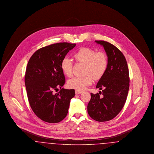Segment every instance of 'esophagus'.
Segmentation results:
<instances>
[{
	"mask_svg": "<svg viewBox=\"0 0 154 154\" xmlns=\"http://www.w3.org/2000/svg\"><path fill=\"white\" fill-rule=\"evenodd\" d=\"M81 93H82V91L75 90V94H80Z\"/></svg>",
	"mask_w": 154,
	"mask_h": 154,
	"instance_id": "34e87169",
	"label": "esophagus"
}]
</instances>
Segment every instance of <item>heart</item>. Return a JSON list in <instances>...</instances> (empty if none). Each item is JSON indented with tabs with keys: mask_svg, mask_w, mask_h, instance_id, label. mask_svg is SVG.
<instances>
[{
	"mask_svg": "<svg viewBox=\"0 0 154 154\" xmlns=\"http://www.w3.org/2000/svg\"><path fill=\"white\" fill-rule=\"evenodd\" d=\"M74 58L78 62L85 64V77H75L69 80L67 85L69 88L82 91L92 84V77L95 80L100 79L107 70L108 67V59L106 54L103 51L82 47L74 54ZM61 69L67 77L72 74L73 62L70 59L65 58L61 62Z\"/></svg>",
	"mask_w": 154,
	"mask_h": 154,
	"instance_id": "obj_1",
	"label": "heart"
}]
</instances>
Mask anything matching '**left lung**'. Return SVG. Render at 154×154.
Returning <instances> with one entry per match:
<instances>
[{
  "label": "left lung",
  "instance_id": "left-lung-1",
  "mask_svg": "<svg viewBox=\"0 0 154 154\" xmlns=\"http://www.w3.org/2000/svg\"><path fill=\"white\" fill-rule=\"evenodd\" d=\"M95 42L102 45L106 52L108 67L96 85V88L102 91L99 94H91L87 110L94 120L105 122L116 117L124 107L129 88V74L122 52L107 42ZM101 94L102 97L100 96Z\"/></svg>",
  "mask_w": 154,
  "mask_h": 154
}]
</instances>
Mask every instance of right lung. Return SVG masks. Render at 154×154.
Here are the masks:
<instances>
[{"label":"right lung","mask_w":154,"mask_h":154,"mask_svg":"<svg viewBox=\"0 0 154 154\" xmlns=\"http://www.w3.org/2000/svg\"><path fill=\"white\" fill-rule=\"evenodd\" d=\"M76 44L58 43L41 48L30 57L26 69L25 84L31 109L37 117L58 123L66 117L74 89L62 88L65 77L61 62ZM61 89L58 93L53 91Z\"/></svg>","instance_id":"right-lung-1"}]
</instances>
